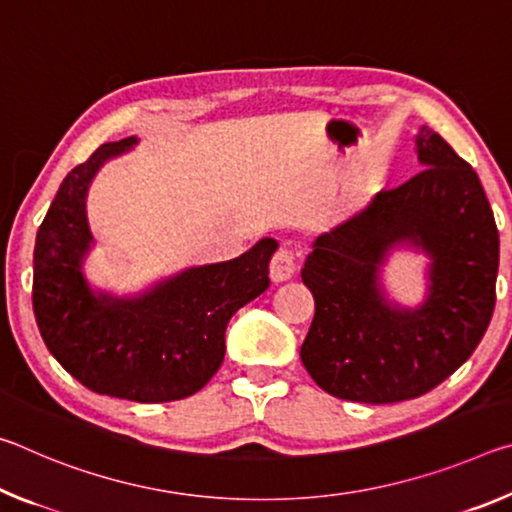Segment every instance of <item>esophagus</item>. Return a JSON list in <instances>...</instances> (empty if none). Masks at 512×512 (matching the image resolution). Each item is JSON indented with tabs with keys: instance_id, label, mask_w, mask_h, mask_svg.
<instances>
[{
	"instance_id": "obj_1",
	"label": "esophagus",
	"mask_w": 512,
	"mask_h": 512,
	"mask_svg": "<svg viewBox=\"0 0 512 512\" xmlns=\"http://www.w3.org/2000/svg\"><path fill=\"white\" fill-rule=\"evenodd\" d=\"M268 273H271L273 282H287L296 273V259L293 253L287 248H280L271 259V266H268Z\"/></svg>"
}]
</instances>
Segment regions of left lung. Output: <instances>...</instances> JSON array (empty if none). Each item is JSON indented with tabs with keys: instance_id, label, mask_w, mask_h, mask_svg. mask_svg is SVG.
Segmentation results:
<instances>
[{
	"instance_id": "8db88e82",
	"label": "left lung",
	"mask_w": 512,
	"mask_h": 512,
	"mask_svg": "<svg viewBox=\"0 0 512 512\" xmlns=\"http://www.w3.org/2000/svg\"><path fill=\"white\" fill-rule=\"evenodd\" d=\"M415 151L418 176L316 237L300 271L316 302L300 359L339 400L393 404L431 391L470 359L495 309L499 232L479 176L427 126ZM397 249L430 259L418 308L391 301L380 282Z\"/></svg>"
}]
</instances>
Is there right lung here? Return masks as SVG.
<instances>
[{
    "mask_svg": "<svg viewBox=\"0 0 512 512\" xmlns=\"http://www.w3.org/2000/svg\"><path fill=\"white\" fill-rule=\"evenodd\" d=\"M140 144L99 146L67 173L33 250V314L49 352L85 388L142 404L183 400L221 368L225 327L268 289L271 237L230 262L189 266L140 293L92 287L85 259L94 248L88 192L103 164Z\"/></svg>",
    "mask_w": 512,
    "mask_h": 512,
    "instance_id": "obj_1",
    "label": "right lung"
}]
</instances>
